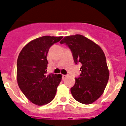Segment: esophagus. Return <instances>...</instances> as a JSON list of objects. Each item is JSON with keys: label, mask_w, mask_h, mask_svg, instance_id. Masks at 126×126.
<instances>
[{"label": "esophagus", "mask_w": 126, "mask_h": 126, "mask_svg": "<svg viewBox=\"0 0 126 126\" xmlns=\"http://www.w3.org/2000/svg\"><path fill=\"white\" fill-rule=\"evenodd\" d=\"M67 76H68V75H62V78H63V79H64V78H66Z\"/></svg>", "instance_id": "1"}]
</instances>
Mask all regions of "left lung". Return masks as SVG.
Here are the masks:
<instances>
[{
	"mask_svg": "<svg viewBox=\"0 0 126 126\" xmlns=\"http://www.w3.org/2000/svg\"><path fill=\"white\" fill-rule=\"evenodd\" d=\"M72 51L76 64L81 63V73L75 78L71 93L77 101L90 104L103 94L109 77L104 51L98 45L81 35L66 36L60 42Z\"/></svg>",
	"mask_w": 126,
	"mask_h": 126,
	"instance_id": "left-lung-1",
	"label": "left lung"
}]
</instances>
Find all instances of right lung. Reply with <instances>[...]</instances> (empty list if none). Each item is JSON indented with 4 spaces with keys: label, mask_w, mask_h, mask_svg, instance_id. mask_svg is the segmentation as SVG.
<instances>
[{
    "label": "right lung",
    "mask_w": 126,
    "mask_h": 126,
    "mask_svg": "<svg viewBox=\"0 0 126 126\" xmlns=\"http://www.w3.org/2000/svg\"><path fill=\"white\" fill-rule=\"evenodd\" d=\"M63 36H43L28 43L21 50L17 64V80L20 89L33 104L50 103L62 81L61 74L47 75V56L50 47Z\"/></svg>",
    "instance_id": "obj_1"
}]
</instances>
